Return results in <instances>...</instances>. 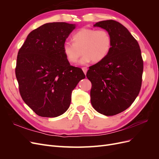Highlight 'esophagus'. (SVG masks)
<instances>
[{
	"label": "esophagus",
	"mask_w": 159,
	"mask_h": 159,
	"mask_svg": "<svg viewBox=\"0 0 159 159\" xmlns=\"http://www.w3.org/2000/svg\"><path fill=\"white\" fill-rule=\"evenodd\" d=\"M82 70L84 71V73L85 74H86V73H87V71H88V68H86V67H84V68H82Z\"/></svg>",
	"instance_id": "1"
}]
</instances>
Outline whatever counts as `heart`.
Returning a JSON list of instances; mask_svg holds the SVG:
<instances>
[{
	"label": "heart",
	"instance_id": "heart-1",
	"mask_svg": "<svg viewBox=\"0 0 159 159\" xmlns=\"http://www.w3.org/2000/svg\"><path fill=\"white\" fill-rule=\"evenodd\" d=\"M72 40L74 43L65 42L63 44V52L71 64L76 63L82 53L81 64L102 61L109 54L112 45L111 37L105 30L81 28L74 34Z\"/></svg>",
	"mask_w": 159,
	"mask_h": 159
}]
</instances>
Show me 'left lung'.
<instances>
[{"instance_id": "1", "label": "left lung", "mask_w": 159, "mask_h": 159, "mask_svg": "<svg viewBox=\"0 0 159 159\" xmlns=\"http://www.w3.org/2000/svg\"><path fill=\"white\" fill-rule=\"evenodd\" d=\"M94 26L109 33L112 45L107 56L90 66L86 74L91 82V103L99 113L111 116L126 110L138 96L143 61L137 41L121 24L107 20Z\"/></svg>"}]
</instances>
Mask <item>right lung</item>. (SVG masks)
Here are the masks:
<instances>
[{
  "label": "right lung",
  "instance_id": "right-lung-1",
  "mask_svg": "<svg viewBox=\"0 0 159 159\" xmlns=\"http://www.w3.org/2000/svg\"><path fill=\"white\" fill-rule=\"evenodd\" d=\"M75 28L66 22L46 23L32 30L18 53L16 77L24 102L38 115L64 113L71 92L85 75L70 65L63 44Z\"/></svg>",
  "mask_w": 159,
  "mask_h": 159
}]
</instances>
